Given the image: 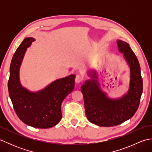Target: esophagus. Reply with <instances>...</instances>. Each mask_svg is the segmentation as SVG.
I'll return each instance as SVG.
<instances>
[{"label": "esophagus", "mask_w": 152, "mask_h": 152, "mask_svg": "<svg viewBox=\"0 0 152 152\" xmlns=\"http://www.w3.org/2000/svg\"><path fill=\"white\" fill-rule=\"evenodd\" d=\"M83 78V76L82 75H79V74H78V75H76V78H75V82L77 83H79L81 82L82 81V80Z\"/></svg>", "instance_id": "esophagus-1"}]
</instances>
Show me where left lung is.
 <instances>
[{
  "instance_id": "8db88e82",
  "label": "left lung",
  "mask_w": 152,
  "mask_h": 152,
  "mask_svg": "<svg viewBox=\"0 0 152 152\" xmlns=\"http://www.w3.org/2000/svg\"><path fill=\"white\" fill-rule=\"evenodd\" d=\"M117 45L129 68L127 91L119 97H110L102 89L97 72L93 69L87 71L90 79L86 80L81 87L87 118L92 124L102 127L118 125L133 117L142 93V78L137 56L126 42L117 40Z\"/></svg>"
}]
</instances>
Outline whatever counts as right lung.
<instances>
[{
  "mask_svg": "<svg viewBox=\"0 0 152 152\" xmlns=\"http://www.w3.org/2000/svg\"><path fill=\"white\" fill-rule=\"evenodd\" d=\"M35 39L25 38L16 50L10 67L9 95L15 112L21 120L31 127L47 129L56 125L62 117L61 106L74 88V74L54 80L37 91L22 86L19 70L25 54Z\"/></svg>",
  "mask_w": 152,
  "mask_h": 152,
  "instance_id": "add662e5",
  "label": "right lung"
}]
</instances>
